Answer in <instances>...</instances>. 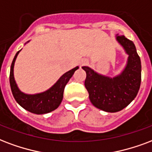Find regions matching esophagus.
Listing matches in <instances>:
<instances>
[{"label":"esophagus","instance_id":"1","mask_svg":"<svg viewBox=\"0 0 152 152\" xmlns=\"http://www.w3.org/2000/svg\"><path fill=\"white\" fill-rule=\"evenodd\" d=\"M87 63V61H82V64H84Z\"/></svg>","mask_w":152,"mask_h":152}]
</instances>
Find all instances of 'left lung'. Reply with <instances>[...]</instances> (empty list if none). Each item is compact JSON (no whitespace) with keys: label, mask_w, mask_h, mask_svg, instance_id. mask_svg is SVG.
<instances>
[{"label":"left lung","mask_w":152,"mask_h":152,"mask_svg":"<svg viewBox=\"0 0 152 152\" xmlns=\"http://www.w3.org/2000/svg\"><path fill=\"white\" fill-rule=\"evenodd\" d=\"M115 40L127 55L124 68L120 73L108 76L97 72L88 66L84 85L93 106L107 112L124 109L135 99L141 82V61L134 43L124 36L115 35Z\"/></svg>","instance_id":"1"}]
</instances>
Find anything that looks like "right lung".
<instances>
[{
	"mask_svg": "<svg viewBox=\"0 0 152 152\" xmlns=\"http://www.w3.org/2000/svg\"><path fill=\"white\" fill-rule=\"evenodd\" d=\"M28 42L29 40L27 43ZM27 43H25V45ZM21 49L16 53L10 68L9 82L14 99H16L17 104H19V105H20L23 108L34 114L43 115L53 112L61 104L65 85L71 79L74 72L78 69L79 66H76V68L63 74L55 84L46 91L36 94H27L20 91L14 78L15 61Z\"/></svg>",
	"mask_w": 152,
	"mask_h": 152,
	"instance_id": "1",
	"label": "right lung"
}]
</instances>
